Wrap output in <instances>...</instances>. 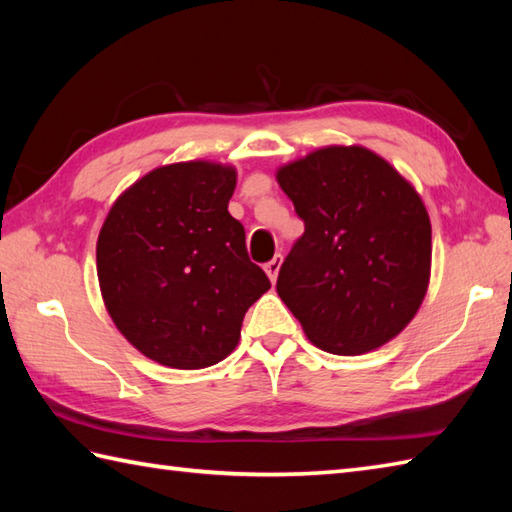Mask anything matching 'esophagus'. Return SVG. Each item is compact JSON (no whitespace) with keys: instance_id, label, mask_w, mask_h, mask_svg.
Listing matches in <instances>:
<instances>
[{"instance_id":"34e87169","label":"esophagus","mask_w":512,"mask_h":512,"mask_svg":"<svg viewBox=\"0 0 512 512\" xmlns=\"http://www.w3.org/2000/svg\"><path fill=\"white\" fill-rule=\"evenodd\" d=\"M279 268H281V255H275L273 259H270V262L264 266V270H266V275H268V279L273 281H277V275H279Z\"/></svg>"}]
</instances>
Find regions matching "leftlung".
I'll return each mask as SVG.
<instances>
[{
    "label": "left lung",
    "mask_w": 512,
    "mask_h": 512,
    "mask_svg": "<svg viewBox=\"0 0 512 512\" xmlns=\"http://www.w3.org/2000/svg\"><path fill=\"white\" fill-rule=\"evenodd\" d=\"M306 231L277 292L308 339L354 356L416 317L431 273V222L416 189L365 147H323L277 171Z\"/></svg>",
    "instance_id": "obj_1"
}]
</instances>
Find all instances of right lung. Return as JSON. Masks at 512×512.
Here are the masks:
<instances>
[{
  "instance_id": "add662e5",
  "label": "right lung",
  "mask_w": 512,
  "mask_h": 512,
  "mask_svg": "<svg viewBox=\"0 0 512 512\" xmlns=\"http://www.w3.org/2000/svg\"><path fill=\"white\" fill-rule=\"evenodd\" d=\"M233 167H158L114 202L96 273L116 328L151 361L202 369L235 350L246 310L270 288L228 213Z\"/></svg>"
}]
</instances>
